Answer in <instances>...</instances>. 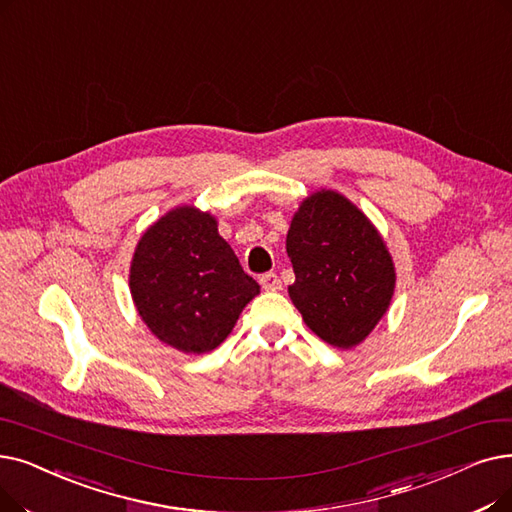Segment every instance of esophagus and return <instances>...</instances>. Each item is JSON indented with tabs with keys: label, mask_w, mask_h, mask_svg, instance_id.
I'll return each mask as SVG.
<instances>
[{
	"label": "esophagus",
	"mask_w": 512,
	"mask_h": 512,
	"mask_svg": "<svg viewBox=\"0 0 512 512\" xmlns=\"http://www.w3.org/2000/svg\"><path fill=\"white\" fill-rule=\"evenodd\" d=\"M259 282H261V286L265 288V291H280V288H282V282H280V278L274 272L263 274L259 278Z\"/></svg>",
	"instance_id": "esophagus-1"
}]
</instances>
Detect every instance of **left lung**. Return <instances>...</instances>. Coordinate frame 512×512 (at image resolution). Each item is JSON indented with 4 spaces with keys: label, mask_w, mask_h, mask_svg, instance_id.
I'll list each match as a JSON object with an SVG mask.
<instances>
[{
    "label": "left lung",
    "mask_w": 512,
    "mask_h": 512,
    "mask_svg": "<svg viewBox=\"0 0 512 512\" xmlns=\"http://www.w3.org/2000/svg\"><path fill=\"white\" fill-rule=\"evenodd\" d=\"M295 282L288 295L303 322L332 347L360 345L381 322L395 288L383 236L335 190L309 194L286 234Z\"/></svg>",
    "instance_id": "left-lung-1"
}]
</instances>
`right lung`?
I'll use <instances>...</instances> for the list:
<instances>
[{
    "label": "right lung",
    "mask_w": 512,
    "mask_h": 512,
    "mask_svg": "<svg viewBox=\"0 0 512 512\" xmlns=\"http://www.w3.org/2000/svg\"><path fill=\"white\" fill-rule=\"evenodd\" d=\"M131 299L159 341L184 353H207L226 341L240 311L259 295L217 219L175 207L142 234L129 268Z\"/></svg>",
    "instance_id": "add662e5"
}]
</instances>
